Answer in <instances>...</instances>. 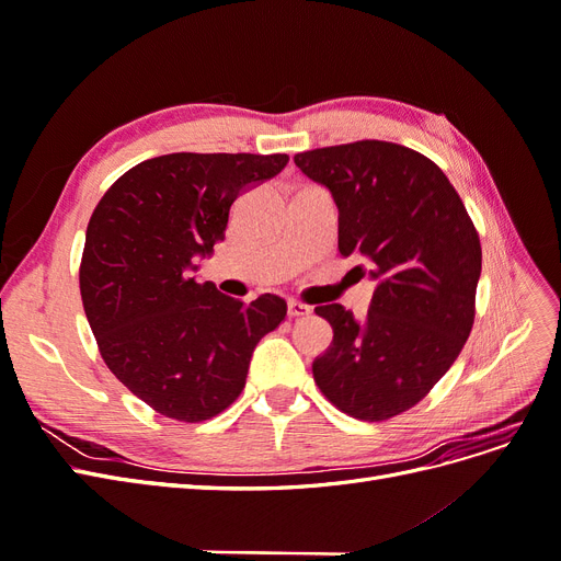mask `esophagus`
<instances>
[{
  "label": "esophagus",
  "mask_w": 561,
  "mask_h": 561,
  "mask_svg": "<svg viewBox=\"0 0 561 561\" xmlns=\"http://www.w3.org/2000/svg\"><path fill=\"white\" fill-rule=\"evenodd\" d=\"M309 313H311V307H307V304H301L297 299L287 301V316H290V318H304V316H309Z\"/></svg>",
  "instance_id": "34e87169"
}]
</instances>
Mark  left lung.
I'll use <instances>...</instances> for the list:
<instances>
[{
  "label": "left lung",
  "mask_w": 561,
  "mask_h": 561,
  "mask_svg": "<svg viewBox=\"0 0 561 561\" xmlns=\"http://www.w3.org/2000/svg\"><path fill=\"white\" fill-rule=\"evenodd\" d=\"M299 171L339 208V252L377 280L365 318L325 304L334 339L313 379L336 410L386 421L445 377L474 322L482 271L478 229L447 175L419 151L358 140L301 151Z\"/></svg>",
  "instance_id": "1"
}]
</instances>
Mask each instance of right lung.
Returning a JSON list of instances; mask_svg holds the SVG:
<instances>
[{"mask_svg":"<svg viewBox=\"0 0 561 561\" xmlns=\"http://www.w3.org/2000/svg\"><path fill=\"white\" fill-rule=\"evenodd\" d=\"M287 154L178 151L133 165L95 206L79 290L112 375L151 410L184 423L241 396L254 346L287 304H245L192 278L194 260L225 241L231 203L278 175Z\"/></svg>","mask_w":561,"mask_h":561,"instance_id":"obj_1","label":"right lung"}]
</instances>
